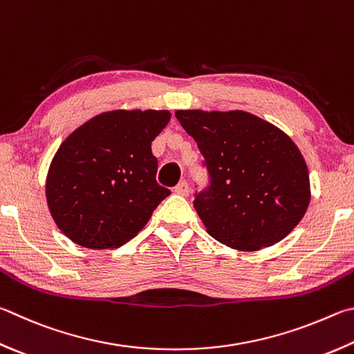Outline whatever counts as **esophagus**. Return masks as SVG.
<instances>
[{
  "label": "esophagus",
  "mask_w": 354,
  "mask_h": 354,
  "mask_svg": "<svg viewBox=\"0 0 354 354\" xmlns=\"http://www.w3.org/2000/svg\"><path fill=\"white\" fill-rule=\"evenodd\" d=\"M175 194L176 195H181V196H187L190 194V189H189V184L185 181L179 183L176 187H175Z\"/></svg>",
  "instance_id": "1"
}]
</instances>
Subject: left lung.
Masks as SVG:
<instances>
[{
  "label": "left lung",
  "instance_id": "left-lung-1",
  "mask_svg": "<svg viewBox=\"0 0 354 354\" xmlns=\"http://www.w3.org/2000/svg\"><path fill=\"white\" fill-rule=\"evenodd\" d=\"M210 175L195 199L205 230L254 252L292 232L310 205V171L299 147L271 122L243 110H178Z\"/></svg>",
  "mask_w": 354,
  "mask_h": 354
}]
</instances>
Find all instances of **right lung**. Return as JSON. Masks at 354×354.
Listing matches in <instances>:
<instances>
[{"instance_id":"add662e5","label":"right lung","mask_w":354,"mask_h":354,"mask_svg":"<svg viewBox=\"0 0 354 354\" xmlns=\"http://www.w3.org/2000/svg\"><path fill=\"white\" fill-rule=\"evenodd\" d=\"M171 119L167 110H111L69 134L50 160L46 203L63 234L88 249L134 239L170 195L156 183L151 142Z\"/></svg>"}]
</instances>
